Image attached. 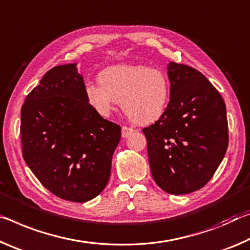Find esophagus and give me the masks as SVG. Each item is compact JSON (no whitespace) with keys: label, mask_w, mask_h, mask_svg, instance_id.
<instances>
[{"label":"esophagus","mask_w":250,"mask_h":250,"mask_svg":"<svg viewBox=\"0 0 250 250\" xmlns=\"http://www.w3.org/2000/svg\"><path fill=\"white\" fill-rule=\"evenodd\" d=\"M133 132H134V128L128 127V126H123V127H122V136L124 138L129 136V135L132 134Z\"/></svg>","instance_id":"34e87169"}]
</instances>
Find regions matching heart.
I'll list each match as a JSON object with an SVG mask.
<instances>
[{"label": "heart", "instance_id": "1", "mask_svg": "<svg viewBox=\"0 0 250 250\" xmlns=\"http://www.w3.org/2000/svg\"><path fill=\"white\" fill-rule=\"evenodd\" d=\"M100 85L88 83L84 94L101 116H108L117 103L134 124L147 126L161 120L168 107L170 82L161 68L118 64L98 74Z\"/></svg>", "mask_w": 250, "mask_h": 250}]
</instances>
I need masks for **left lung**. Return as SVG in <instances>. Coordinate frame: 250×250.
I'll return each mask as SVG.
<instances>
[{"label": "left lung", "mask_w": 250, "mask_h": 250, "mask_svg": "<svg viewBox=\"0 0 250 250\" xmlns=\"http://www.w3.org/2000/svg\"><path fill=\"white\" fill-rule=\"evenodd\" d=\"M168 107L143 128L154 181L166 193L184 195L204 187L228 147L226 105L197 69L170 62Z\"/></svg>", "instance_id": "8db88e82"}]
</instances>
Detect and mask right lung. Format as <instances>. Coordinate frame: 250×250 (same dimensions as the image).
Returning a JSON list of instances; mask_svg holds the SVG:
<instances>
[{
    "instance_id": "obj_1",
    "label": "right lung",
    "mask_w": 250,
    "mask_h": 250,
    "mask_svg": "<svg viewBox=\"0 0 250 250\" xmlns=\"http://www.w3.org/2000/svg\"><path fill=\"white\" fill-rule=\"evenodd\" d=\"M76 64L59 65L32 89L21 109L23 158L57 197L84 203L107 185L121 126L88 105Z\"/></svg>"
}]
</instances>
